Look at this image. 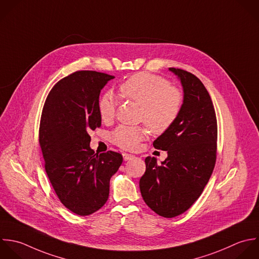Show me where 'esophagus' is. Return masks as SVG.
<instances>
[{
	"mask_svg": "<svg viewBox=\"0 0 259 259\" xmlns=\"http://www.w3.org/2000/svg\"><path fill=\"white\" fill-rule=\"evenodd\" d=\"M123 155V158H124V160L125 161H127V160H130V159H132V158H134V155H132V154H129V153H123L122 154Z\"/></svg>",
	"mask_w": 259,
	"mask_h": 259,
	"instance_id": "34e87169",
	"label": "esophagus"
}]
</instances>
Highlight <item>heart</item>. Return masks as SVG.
Wrapping results in <instances>:
<instances>
[{"label":"heart","instance_id":"b5f03b06","mask_svg":"<svg viewBox=\"0 0 259 259\" xmlns=\"http://www.w3.org/2000/svg\"><path fill=\"white\" fill-rule=\"evenodd\" d=\"M119 91L124 98L141 107L140 120L154 134L166 132L176 123L185 101L179 88L171 87L166 78L149 72L133 74L120 84ZM116 107L115 96L111 92L103 94L98 103L101 119L104 122L113 120ZM146 135L143 127L121 125L112 132L111 139L124 149H134Z\"/></svg>","mask_w":259,"mask_h":259}]
</instances>
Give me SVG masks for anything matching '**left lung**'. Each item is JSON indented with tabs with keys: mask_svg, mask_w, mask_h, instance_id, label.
Wrapping results in <instances>:
<instances>
[{
	"mask_svg": "<svg viewBox=\"0 0 259 259\" xmlns=\"http://www.w3.org/2000/svg\"><path fill=\"white\" fill-rule=\"evenodd\" d=\"M169 70L183 85L184 106L176 123L153 142L167 157L157 164L155 157L147 156L139 182L146 205L164 218L185 213L203 193L216 163L218 134L215 109L203 82L184 69Z\"/></svg>",
	"mask_w": 259,
	"mask_h": 259,
	"instance_id": "obj_1",
	"label": "left lung"
}]
</instances>
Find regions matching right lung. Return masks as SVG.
<instances>
[{
	"label": "right lung",
	"mask_w": 259,
	"mask_h": 259,
	"mask_svg": "<svg viewBox=\"0 0 259 259\" xmlns=\"http://www.w3.org/2000/svg\"><path fill=\"white\" fill-rule=\"evenodd\" d=\"M115 76L78 70L60 79L45 101L39 144L47 177L60 202L79 216L101 209L109 198L110 180L122 164L120 153H95L91 130L101 126V90Z\"/></svg>",
	"instance_id": "obj_1"
}]
</instances>
